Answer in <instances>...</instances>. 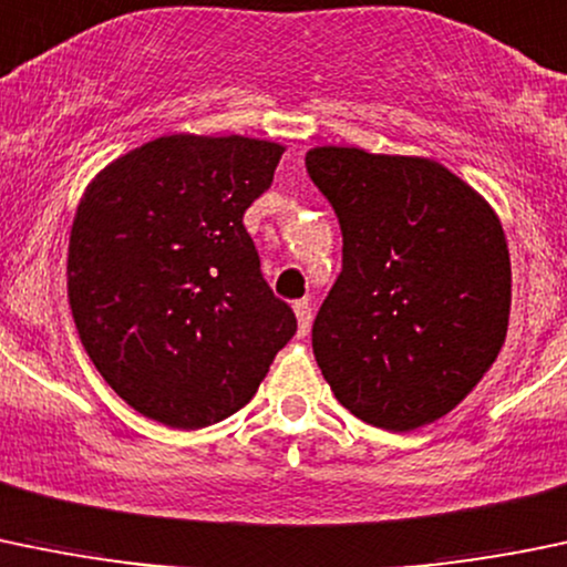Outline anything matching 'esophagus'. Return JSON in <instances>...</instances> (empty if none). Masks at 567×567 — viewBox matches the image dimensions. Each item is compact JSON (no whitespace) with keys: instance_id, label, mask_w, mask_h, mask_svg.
Instances as JSON below:
<instances>
[{"instance_id":"1","label":"esophagus","mask_w":567,"mask_h":567,"mask_svg":"<svg viewBox=\"0 0 567 567\" xmlns=\"http://www.w3.org/2000/svg\"><path fill=\"white\" fill-rule=\"evenodd\" d=\"M295 317H297V336H308L313 322V308L308 300H297L295 302Z\"/></svg>"}]
</instances>
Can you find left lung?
Masks as SVG:
<instances>
[{"mask_svg": "<svg viewBox=\"0 0 567 567\" xmlns=\"http://www.w3.org/2000/svg\"><path fill=\"white\" fill-rule=\"evenodd\" d=\"M343 267L313 322L317 363L354 417L414 431L456 410L505 343L511 256L492 204L431 157L313 147Z\"/></svg>", "mask_w": 567, "mask_h": 567, "instance_id": "1", "label": "left lung"}]
</instances>
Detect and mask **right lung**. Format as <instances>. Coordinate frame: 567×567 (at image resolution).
<instances>
[{"instance_id": "1", "label": "right lung", "mask_w": 567, "mask_h": 567, "mask_svg": "<svg viewBox=\"0 0 567 567\" xmlns=\"http://www.w3.org/2000/svg\"><path fill=\"white\" fill-rule=\"evenodd\" d=\"M284 144L174 133L109 163L81 196L68 300L116 395L172 429L243 410L297 319L261 278L245 209Z\"/></svg>"}]
</instances>
